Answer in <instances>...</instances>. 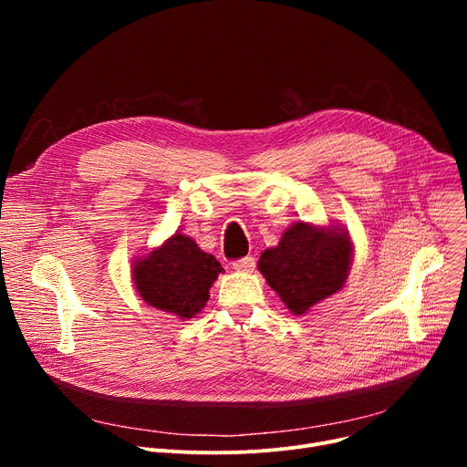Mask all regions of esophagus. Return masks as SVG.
I'll use <instances>...</instances> for the list:
<instances>
[{
	"label": "esophagus",
	"mask_w": 467,
	"mask_h": 467,
	"mask_svg": "<svg viewBox=\"0 0 467 467\" xmlns=\"http://www.w3.org/2000/svg\"><path fill=\"white\" fill-rule=\"evenodd\" d=\"M255 266V259L254 257H244V259H238L233 263V268L238 273H252Z\"/></svg>",
	"instance_id": "obj_1"
}]
</instances>
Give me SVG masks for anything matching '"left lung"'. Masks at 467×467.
Here are the masks:
<instances>
[{"label": "left lung", "mask_w": 467, "mask_h": 467, "mask_svg": "<svg viewBox=\"0 0 467 467\" xmlns=\"http://www.w3.org/2000/svg\"><path fill=\"white\" fill-rule=\"evenodd\" d=\"M352 252L348 231L297 221L278 246L261 254L257 266L289 312L301 316L345 285Z\"/></svg>", "instance_id": "1"}]
</instances>
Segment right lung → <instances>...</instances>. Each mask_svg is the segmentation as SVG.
Listing matches in <instances>:
<instances>
[{
	"label": "right lung",
	"mask_w": 467,
	"mask_h": 467,
	"mask_svg": "<svg viewBox=\"0 0 467 467\" xmlns=\"http://www.w3.org/2000/svg\"><path fill=\"white\" fill-rule=\"evenodd\" d=\"M219 273H223L219 261L182 233L171 234L162 246L132 265L138 296L150 306L182 320L204 308Z\"/></svg>",
	"instance_id": "add662e5"
}]
</instances>
